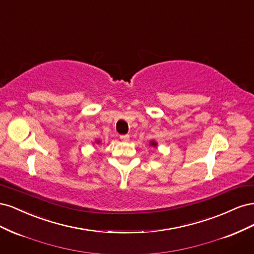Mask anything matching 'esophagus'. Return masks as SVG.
<instances>
[{
  "label": "esophagus",
  "mask_w": 254,
  "mask_h": 254,
  "mask_svg": "<svg viewBox=\"0 0 254 254\" xmlns=\"http://www.w3.org/2000/svg\"><path fill=\"white\" fill-rule=\"evenodd\" d=\"M129 134H123V135H120V139L122 140V141H124V142H127L128 140H129Z\"/></svg>",
  "instance_id": "obj_1"
}]
</instances>
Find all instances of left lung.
Segmentation results:
<instances>
[{
	"label": "left lung",
	"instance_id": "left-lung-1",
	"mask_svg": "<svg viewBox=\"0 0 254 254\" xmlns=\"http://www.w3.org/2000/svg\"><path fill=\"white\" fill-rule=\"evenodd\" d=\"M150 144H151L152 146H157V143H155V142H150Z\"/></svg>",
	"mask_w": 254,
	"mask_h": 254
}]
</instances>
